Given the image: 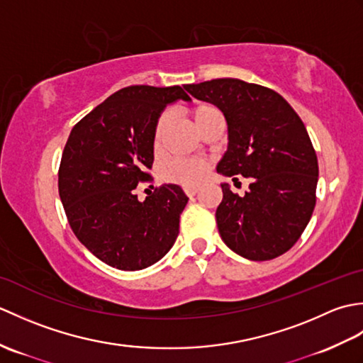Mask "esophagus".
Here are the masks:
<instances>
[{
  "label": "esophagus",
  "mask_w": 363,
  "mask_h": 363,
  "mask_svg": "<svg viewBox=\"0 0 363 363\" xmlns=\"http://www.w3.org/2000/svg\"><path fill=\"white\" fill-rule=\"evenodd\" d=\"M184 191H186V195L187 196H195L196 194H198V189L196 187H186V189H184Z\"/></svg>",
  "instance_id": "esophagus-1"
}]
</instances>
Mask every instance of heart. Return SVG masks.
Segmentation results:
<instances>
[{"instance_id":"obj_1","label":"heart","mask_w":363,"mask_h":363,"mask_svg":"<svg viewBox=\"0 0 363 363\" xmlns=\"http://www.w3.org/2000/svg\"><path fill=\"white\" fill-rule=\"evenodd\" d=\"M187 113L191 121L195 123V126L199 129L207 120L215 117V115H218L220 112L215 106L201 103L191 107ZM167 123L168 113H162L156 123V128H154V142L156 143H159L162 134H164ZM207 165L203 160H174L165 168L164 177L168 182H176L186 187H194L203 181Z\"/></svg>"}]
</instances>
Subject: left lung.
<instances>
[{
	"label": "left lung",
	"instance_id": "left-lung-1",
	"mask_svg": "<svg viewBox=\"0 0 363 363\" xmlns=\"http://www.w3.org/2000/svg\"><path fill=\"white\" fill-rule=\"evenodd\" d=\"M184 89L225 115L228 150L217 172L252 181L245 196L221 184L215 217L223 242L250 260L287 252L317 201L318 160L304 123L279 94L257 84L223 78Z\"/></svg>",
	"mask_w": 363,
	"mask_h": 363
}]
</instances>
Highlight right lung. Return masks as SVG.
I'll use <instances>...</instances> for the list:
<instances>
[{"mask_svg":"<svg viewBox=\"0 0 363 363\" xmlns=\"http://www.w3.org/2000/svg\"><path fill=\"white\" fill-rule=\"evenodd\" d=\"M190 96L179 86H129L96 106L68 137L59 168V196L78 240L104 264L135 272L174 245L189 198L164 184L138 201L148 181L154 128L168 104Z\"/></svg>","mask_w":363,"mask_h":363,"instance_id":"1","label":"right lung"}]
</instances>
